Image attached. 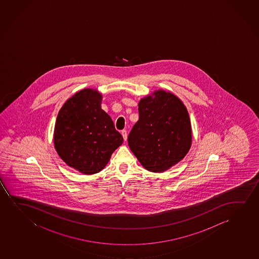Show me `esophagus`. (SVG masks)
Here are the masks:
<instances>
[{
	"label": "esophagus",
	"instance_id": "esophagus-1",
	"mask_svg": "<svg viewBox=\"0 0 259 259\" xmlns=\"http://www.w3.org/2000/svg\"><path fill=\"white\" fill-rule=\"evenodd\" d=\"M121 134H122V136H123L124 141H126L127 140V133H126V131L125 130H122Z\"/></svg>",
	"mask_w": 259,
	"mask_h": 259
}]
</instances>
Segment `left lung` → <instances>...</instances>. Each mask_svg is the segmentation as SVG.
<instances>
[{"label":"left lung","mask_w":259,"mask_h":259,"mask_svg":"<svg viewBox=\"0 0 259 259\" xmlns=\"http://www.w3.org/2000/svg\"><path fill=\"white\" fill-rule=\"evenodd\" d=\"M138 110L128 145L142 166L163 172L183 159L191 147L188 110L177 96L164 90L142 98Z\"/></svg>","instance_id":"8db88e82"}]
</instances>
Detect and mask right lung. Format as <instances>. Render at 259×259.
Returning <instances> with one entry per match:
<instances>
[{
	"label": "right lung",
	"instance_id": "right-lung-1",
	"mask_svg": "<svg viewBox=\"0 0 259 259\" xmlns=\"http://www.w3.org/2000/svg\"><path fill=\"white\" fill-rule=\"evenodd\" d=\"M102 99L96 89H82L65 102L57 115L55 149L64 163L81 174L103 170L124 141L111 117L102 110Z\"/></svg>",
	"mask_w": 259,
	"mask_h": 259
}]
</instances>
